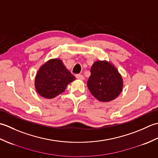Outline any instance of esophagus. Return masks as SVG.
<instances>
[{
  "label": "esophagus",
  "mask_w": 158,
  "mask_h": 158,
  "mask_svg": "<svg viewBox=\"0 0 158 158\" xmlns=\"http://www.w3.org/2000/svg\"><path fill=\"white\" fill-rule=\"evenodd\" d=\"M75 77H76V78H77L78 79H81V80L84 79V76L81 75V74H77Z\"/></svg>",
  "instance_id": "obj_1"
}]
</instances>
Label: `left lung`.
Listing matches in <instances>:
<instances>
[{"instance_id": "1", "label": "left lung", "mask_w": 158, "mask_h": 158, "mask_svg": "<svg viewBox=\"0 0 158 158\" xmlns=\"http://www.w3.org/2000/svg\"><path fill=\"white\" fill-rule=\"evenodd\" d=\"M88 87L92 94L101 102H109L122 92L123 79L118 70L106 61H97L90 70Z\"/></svg>"}]
</instances>
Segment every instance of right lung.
Masks as SVG:
<instances>
[{
    "instance_id": "right-lung-1",
    "label": "right lung",
    "mask_w": 158,
    "mask_h": 158,
    "mask_svg": "<svg viewBox=\"0 0 158 158\" xmlns=\"http://www.w3.org/2000/svg\"><path fill=\"white\" fill-rule=\"evenodd\" d=\"M75 79L59 59L49 60L39 69L35 78V88L41 96L53 98L64 92Z\"/></svg>"
}]
</instances>
